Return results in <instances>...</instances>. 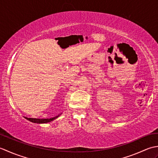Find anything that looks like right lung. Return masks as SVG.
<instances>
[{"mask_svg":"<svg viewBox=\"0 0 158 158\" xmlns=\"http://www.w3.org/2000/svg\"><path fill=\"white\" fill-rule=\"evenodd\" d=\"M61 114H60L58 116H56L55 117H53V118H50V119H36V118H28V117H24V118H26V119L29 120L30 122H33V123H48L52 122V121L54 120L55 119H56L57 117H58Z\"/></svg>","mask_w":158,"mask_h":158,"instance_id":"obj_1","label":"right lung"}]
</instances>
